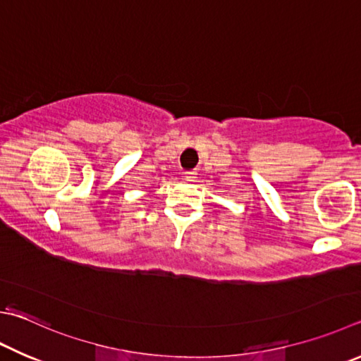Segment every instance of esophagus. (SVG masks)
Wrapping results in <instances>:
<instances>
[{"label": "esophagus", "instance_id": "1", "mask_svg": "<svg viewBox=\"0 0 361 361\" xmlns=\"http://www.w3.org/2000/svg\"><path fill=\"white\" fill-rule=\"evenodd\" d=\"M185 175H186L188 180H192V178H195L197 172H195V170H188V172H185Z\"/></svg>", "mask_w": 361, "mask_h": 361}]
</instances>
